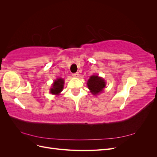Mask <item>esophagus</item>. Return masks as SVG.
<instances>
[{
    "mask_svg": "<svg viewBox=\"0 0 157 157\" xmlns=\"http://www.w3.org/2000/svg\"><path fill=\"white\" fill-rule=\"evenodd\" d=\"M73 77H78V73H73Z\"/></svg>",
    "mask_w": 157,
    "mask_h": 157,
    "instance_id": "34e87169",
    "label": "esophagus"
}]
</instances>
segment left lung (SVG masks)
<instances>
[{
    "mask_svg": "<svg viewBox=\"0 0 157 157\" xmlns=\"http://www.w3.org/2000/svg\"><path fill=\"white\" fill-rule=\"evenodd\" d=\"M87 86L91 93L96 96L103 92L106 86V82L103 78L98 75H92L88 80Z\"/></svg>",
    "mask_w": 157,
    "mask_h": 157,
    "instance_id": "obj_1",
    "label": "left lung"
}]
</instances>
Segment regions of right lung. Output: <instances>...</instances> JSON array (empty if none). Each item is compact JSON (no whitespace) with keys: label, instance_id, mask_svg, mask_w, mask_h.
Segmentation results:
<instances>
[{"label":"right lung","instance_id":"1","mask_svg":"<svg viewBox=\"0 0 157 157\" xmlns=\"http://www.w3.org/2000/svg\"><path fill=\"white\" fill-rule=\"evenodd\" d=\"M64 80L61 78H57L52 84L50 88V93L54 95H59L61 92L63 90L64 86Z\"/></svg>","mask_w":157,"mask_h":157}]
</instances>
